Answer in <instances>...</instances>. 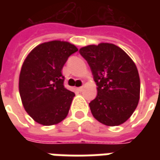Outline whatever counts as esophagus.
Wrapping results in <instances>:
<instances>
[{
    "label": "esophagus",
    "mask_w": 160,
    "mask_h": 160,
    "mask_svg": "<svg viewBox=\"0 0 160 160\" xmlns=\"http://www.w3.org/2000/svg\"><path fill=\"white\" fill-rule=\"evenodd\" d=\"M77 90L78 91V92H83V87H78V88H77Z\"/></svg>",
    "instance_id": "1"
}]
</instances>
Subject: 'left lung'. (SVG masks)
<instances>
[{"mask_svg": "<svg viewBox=\"0 0 160 160\" xmlns=\"http://www.w3.org/2000/svg\"><path fill=\"white\" fill-rule=\"evenodd\" d=\"M89 64L98 94L89 103L94 118L108 126H119L128 119L140 99L137 68L121 48L102 42L79 50Z\"/></svg>", "mask_w": 160, "mask_h": 160, "instance_id": "1", "label": "left lung"}]
</instances>
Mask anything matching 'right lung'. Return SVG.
I'll list each match as a JSON object with an SVG mask.
<instances>
[{"mask_svg": "<svg viewBox=\"0 0 160 160\" xmlns=\"http://www.w3.org/2000/svg\"><path fill=\"white\" fill-rule=\"evenodd\" d=\"M78 51L68 42L41 43L28 55L19 75V94L26 111L42 126L56 125L68 116L75 93L64 86L61 70Z\"/></svg>", "mask_w": 160, "mask_h": 160, "instance_id": "right-lung-1", "label": "right lung"}]
</instances>
